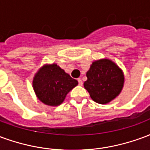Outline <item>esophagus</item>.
<instances>
[{
	"label": "esophagus",
	"mask_w": 150,
	"mask_h": 150,
	"mask_svg": "<svg viewBox=\"0 0 150 150\" xmlns=\"http://www.w3.org/2000/svg\"><path fill=\"white\" fill-rule=\"evenodd\" d=\"M78 82H79V85H83V81H82L80 79H78Z\"/></svg>",
	"instance_id": "esophagus-1"
}]
</instances>
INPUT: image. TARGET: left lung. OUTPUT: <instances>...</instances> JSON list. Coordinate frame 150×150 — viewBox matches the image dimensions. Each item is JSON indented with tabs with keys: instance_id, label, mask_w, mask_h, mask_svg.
Wrapping results in <instances>:
<instances>
[{
	"instance_id": "8db88e82",
	"label": "left lung",
	"mask_w": 150,
	"mask_h": 150,
	"mask_svg": "<svg viewBox=\"0 0 150 150\" xmlns=\"http://www.w3.org/2000/svg\"><path fill=\"white\" fill-rule=\"evenodd\" d=\"M86 75L88 79L83 86L91 99L98 104L111 102L119 96L124 86L122 70L110 59L93 62Z\"/></svg>"
}]
</instances>
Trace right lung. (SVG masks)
<instances>
[{"label": "right lung", "mask_w": 150, "mask_h": 150, "mask_svg": "<svg viewBox=\"0 0 150 150\" xmlns=\"http://www.w3.org/2000/svg\"><path fill=\"white\" fill-rule=\"evenodd\" d=\"M77 85L78 81L55 63L42 67L33 79V88L37 97L49 106L62 104L67 93Z\"/></svg>", "instance_id": "right-lung-1"}]
</instances>
